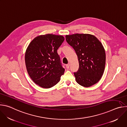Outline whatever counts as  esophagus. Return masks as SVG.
<instances>
[{"label":"esophagus","instance_id":"34e87169","mask_svg":"<svg viewBox=\"0 0 127 127\" xmlns=\"http://www.w3.org/2000/svg\"><path fill=\"white\" fill-rule=\"evenodd\" d=\"M66 68H67V69H68V68H69V67H70V64L68 63V64H66Z\"/></svg>","mask_w":127,"mask_h":127}]
</instances>
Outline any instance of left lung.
<instances>
[{
    "mask_svg": "<svg viewBox=\"0 0 127 127\" xmlns=\"http://www.w3.org/2000/svg\"><path fill=\"white\" fill-rule=\"evenodd\" d=\"M65 37L77 55L79 69L74 73L76 82L85 87L97 83L105 64V50L101 43L94 35L88 33H75Z\"/></svg>",
    "mask_w": 127,
    "mask_h": 127,
    "instance_id": "8db88e82",
    "label": "left lung"
}]
</instances>
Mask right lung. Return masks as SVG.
Listing matches in <instances>:
<instances>
[{"label":"right lung","instance_id":"add662e5","mask_svg":"<svg viewBox=\"0 0 127 127\" xmlns=\"http://www.w3.org/2000/svg\"><path fill=\"white\" fill-rule=\"evenodd\" d=\"M64 39L62 35L42 34L34 38L27 48L25 58L28 73L42 88L55 85L64 73L57 52Z\"/></svg>","mask_w":127,"mask_h":127}]
</instances>
